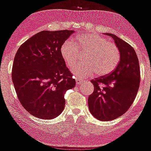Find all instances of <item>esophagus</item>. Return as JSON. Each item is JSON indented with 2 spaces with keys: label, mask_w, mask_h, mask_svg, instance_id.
Returning a JSON list of instances; mask_svg holds the SVG:
<instances>
[{
  "label": "esophagus",
  "mask_w": 151,
  "mask_h": 151,
  "mask_svg": "<svg viewBox=\"0 0 151 151\" xmlns=\"http://www.w3.org/2000/svg\"><path fill=\"white\" fill-rule=\"evenodd\" d=\"M83 83V81L82 79H76V83L78 85L81 84V83Z\"/></svg>",
  "instance_id": "34e87169"
}]
</instances>
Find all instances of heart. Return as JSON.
<instances>
[{"mask_svg": "<svg viewBox=\"0 0 151 151\" xmlns=\"http://www.w3.org/2000/svg\"><path fill=\"white\" fill-rule=\"evenodd\" d=\"M79 51L86 52L83 58L86 63L74 68L72 73L82 78L91 77L95 72L99 77L108 75L117 68L120 58L119 49L114 43L96 34L79 36L75 43L67 40L62 44L60 52L68 68H72L77 61Z\"/></svg>", "mask_w": 151, "mask_h": 151, "instance_id": "heart-1", "label": "heart"}]
</instances>
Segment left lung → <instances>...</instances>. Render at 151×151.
<instances>
[{
  "label": "left lung",
  "instance_id": "1",
  "mask_svg": "<svg viewBox=\"0 0 151 151\" xmlns=\"http://www.w3.org/2000/svg\"><path fill=\"white\" fill-rule=\"evenodd\" d=\"M105 34L115 41L120 59L112 73L91 81L94 91L88 96V105L94 117L110 121L124 114L133 103L139 88L140 69L139 59L132 46L115 34Z\"/></svg>",
  "mask_w": 151,
  "mask_h": 151
}]
</instances>
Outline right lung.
<instances>
[{"mask_svg":"<svg viewBox=\"0 0 151 151\" xmlns=\"http://www.w3.org/2000/svg\"><path fill=\"white\" fill-rule=\"evenodd\" d=\"M74 30L42 31L21 45L12 79L18 99L31 115L51 119L64 110L65 92L75 86L60 49Z\"/></svg>","mask_w":151,"mask_h":151,"instance_id":"add662e5","label":"right lung"}]
</instances>
